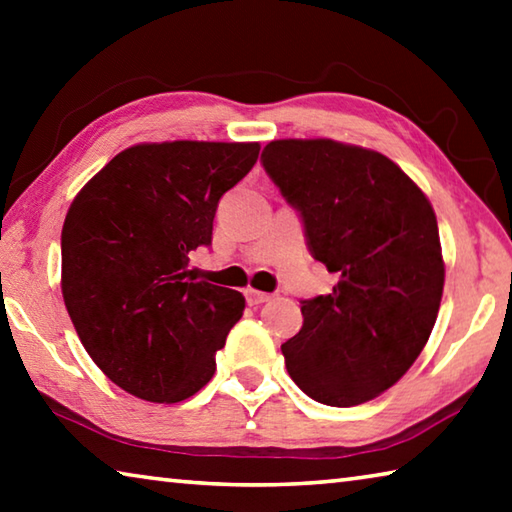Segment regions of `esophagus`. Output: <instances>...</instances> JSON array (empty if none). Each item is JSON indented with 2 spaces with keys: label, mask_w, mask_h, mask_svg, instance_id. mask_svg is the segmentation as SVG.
<instances>
[{
  "label": "esophagus",
  "mask_w": 512,
  "mask_h": 512,
  "mask_svg": "<svg viewBox=\"0 0 512 512\" xmlns=\"http://www.w3.org/2000/svg\"><path fill=\"white\" fill-rule=\"evenodd\" d=\"M246 298H248V302H250V305H264V302H268V300H273V296H271V293H264V291H255V289H248V291H246Z\"/></svg>",
  "instance_id": "34e87169"
}]
</instances>
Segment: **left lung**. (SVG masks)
Segmentation results:
<instances>
[{
	"label": "left lung",
	"instance_id": "left-lung-1",
	"mask_svg": "<svg viewBox=\"0 0 512 512\" xmlns=\"http://www.w3.org/2000/svg\"><path fill=\"white\" fill-rule=\"evenodd\" d=\"M262 164L300 214L311 257L339 277L300 302V332L282 343L289 375L320 404L368 402L413 366L436 323L445 264L433 207L361 146L275 140Z\"/></svg>",
	"mask_w": 512,
	"mask_h": 512
}]
</instances>
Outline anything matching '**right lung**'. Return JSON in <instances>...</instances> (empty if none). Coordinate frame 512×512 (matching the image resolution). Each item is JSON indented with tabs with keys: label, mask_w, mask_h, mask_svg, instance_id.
I'll use <instances>...</instances> for the list:
<instances>
[{
	"label": "right lung",
	"mask_w": 512,
	"mask_h": 512,
	"mask_svg": "<svg viewBox=\"0 0 512 512\" xmlns=\"http://www.w3.org/2000/svg\"><path fill=\"white\" fill-rule=\"evenodd\" d=\"M259 144L162 142L115 155L65 216L63 298L92 361L119 388L173 404L201 391L244 314L239 291L192 277L212 244L221 196L253 169Z\"/></svg>",
	"instance_id": "right-lung-1"
}]
</instances>
